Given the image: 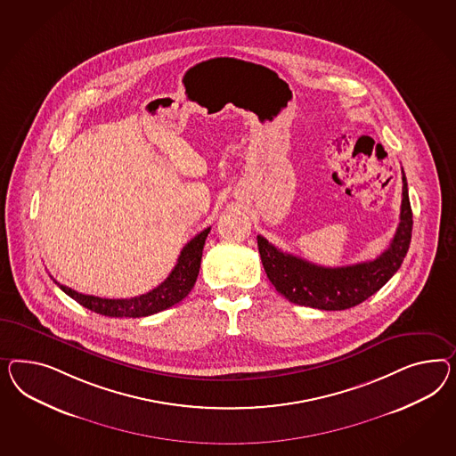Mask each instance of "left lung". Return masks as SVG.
Instances as JSON below:
<instances>
[{
	"label": "left lung",
	"instance_id": "obj_1",
	"mask_svg": "<svg viewBox=\"0 0 456 456\" xmlns=\"http://www.w3.org/2000/svg\"><path fill=\"white\" fill-rule=\"evenodd\" d=\"M402 210L390 247L377 259L345 267H322L272 246L257 235L260 259L275 290L289 302L321 310H345L355 307L379 292L400 269L405 259L413 227V214L408 199L403 173Z\"/></svg>",
	"mask_w": 456,
	"mask_h": 456
}]
</instances>
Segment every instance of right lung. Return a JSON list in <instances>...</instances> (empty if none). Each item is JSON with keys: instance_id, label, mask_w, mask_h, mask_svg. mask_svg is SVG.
<instances>
[{"instance_id": "1", "label": "right lung", "mask_w": 456, "mask_h": 456, "mask_svg": "<svg viewBox=\"0 0 456 456\" xmlns=\"http://www.w3.org/2000/svg\"><path fill=\"white\" fill-rule=\"evenodd\" d=\"M209 232L210 227H208L194 239H191L181 250L177 264L173 272L167 275V279L142 296L133 297V298H101V297L85 296L62 283L56 282L54 279L53 281L64 294L74 298L77 304L101 315L129 317V319L148 317L152 314H158L160 310L173 307L192 290L200 269L202 248Z\"/></svg>"}]
</instances>
